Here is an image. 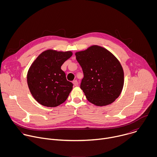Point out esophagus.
<instances>
[{
	"instance_id": "34e87169",
	"label": "esophagus",
	"mask_w": 157,
	"mask_h": 157,
	"mask_svg": "<svg viewBox=\"0 0 157 157\" xmlns=\"http://www.w3.org/2000/svg\"><path fill=\"white\" fill-rule=\"evenodd\" d=\"M73 83L74 86H78V81H77V80H75V81H73Z\"/></svg>"
}]
</instances>
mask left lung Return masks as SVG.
<instances>
[{"label":"left lung","mask_w":157,"mask_h":157,"mask_svg":"<svg viewBox=\"0 0 157 157\" xmlns=\"http://www.w3.org/2000/svg\"><path fill=\"white\" fill-rule=\"evenodd\" d=\"M84 78L80 87L89 102L104 106L120 96L124 86V70L116 57L105 48L93 45L75 53Z\"/></svg>","instance_id":"obj_1"}]
</instances>
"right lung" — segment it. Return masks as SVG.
Returning a JSON list of instances; mask_svg holds the SVG:
<instances>
[{
  "label": "right lung",
  "mask_w": 157,
  "mask_h": 157,
  "mask_svg": "<svg viewBox=\"0 0 157 157\" xmlns=\"http://www.w3.org/2000/svg\"><path fill=\"white\" fill-rule=\"evenodd\" d=\"M73 55L70 51L47 50L33 62L27 73V84L34 99L42 105L56 107L68 98L73 83L67 81L61 66Z\"/></svg>",
  "instance_id": "right-lung-1"
}]
</instances>
